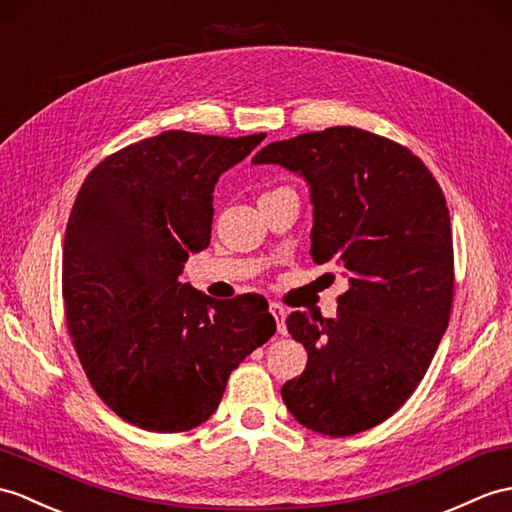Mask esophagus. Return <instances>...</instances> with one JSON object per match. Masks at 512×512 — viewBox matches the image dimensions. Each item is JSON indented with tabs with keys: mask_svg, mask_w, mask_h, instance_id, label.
I'll use <instances>...</instances> for the list:
<instances>
[{
	"mask_svg": "<svg viewBox=\"0 0 512 512\" xmlns=\"http://www.w3.org/2000/svg\"><path fill=\"white\" fill-rule=\"evenodd\" d=\"M270 314L275 316V320H277V331H279V334L281 336L288 334V327H285V310H283V305L270 303Z\"/></svg>",
	"mask_w": 512,
	"mask_h": 512,
	"instance_id": "obj_1",
	"label": "esophagus"
}]
</instances>
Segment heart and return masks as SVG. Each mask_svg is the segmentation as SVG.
<instances>
[{
  "label": "heart",
  "mask_w": 512,
  "mask_h": 512,
  "mask_svg": "<svg viewBox=\"0 0 512 512\" xmlns=\"http://www.w3.org/2000/svg\"><path fill=\"white\" fill-rule=\"evenodd\" d=\"M279 189H285V187H279ZM275 192H277V189H275ZM270 194V192H268Z\"/></svg>",
  "instance_id": "obj_1"
}]
</instances>
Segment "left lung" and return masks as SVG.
I'll use <instances>...</instances> for the list:
<instances>
[{
  "instance_id": "1",
  "label": "left lung",
  "mask_w": 512,
  "mask_h": 512,
  "mask_svg": "<svg viewBox=\"0 0 512 512\" xmlns=\"http://www.w3.org/2000/svg\"><path fill=\"white\" fill-rule=\"evenodd\" d=\"M253 163L305 178L312 259L349 277L336 318L285 320L307 366L283 384V403L323 436L371 430L417 390L449 325L454 242L443 189L412 150L353 126L275 141Z\"/></svg>"
}]
</instances>
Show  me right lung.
I'll return each instance as SVG.
<instances>
[{"instance_id": "add662e5", "label": "right lung", "mask_w": 512, "mask_h": 512, "mask_svg": "<svg viewBox=\"0 0 512 512\" xmlns=\"http://www.w3.org/2000/svg\"><path fill=\"white\" fill-rule=\"evenodd\" d=\"M266 133L165 130L109 154L85 178L63 246L65 320L93 390L141 430H194L227 379L275 334L259 294L218 301L181 283L209 246L213 187Z\"/></svg>"}]
</instances>
